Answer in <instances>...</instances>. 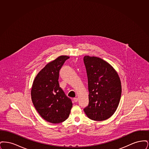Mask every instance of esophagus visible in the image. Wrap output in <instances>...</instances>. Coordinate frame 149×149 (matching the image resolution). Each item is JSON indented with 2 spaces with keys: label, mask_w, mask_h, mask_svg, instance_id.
Listing matches in <instances>:
<instances>
[{
  "label": "esophagus",
  "mask_w": 149,
  "mask_h": 149,
  "mask_svg": "<svg viewBox=\"0 0 149 149\" xmlns=\"http://www.w3.org/2000/svg\"><path fill=\"white\" fill-rule=\"evenodd\" d=\"M73 100H74V101L75 102H77L78 100V98H74Z\"/></svg>",
  "instance_id": "34e87169"
}]
</instances>
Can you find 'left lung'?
Instances as JSON below:
<instances>
[{
  "instance_id": "1",
  "label": "left lung",
  "mask_w": 149,
  "mask_h": 149,
  "mask_svg": "<svg viewBox=\"0 0 149 149\" xmlns=\"http://www.w3.org/2000/svg\"><path fill=\"white\" fill-rule=\"evenodd\" d=\"M88 78L89 104L84 108L87 116L97 121L111 117L118 106L122 89L113 68L97 57L83 58Z\"/></svg>"
}]
</instances>
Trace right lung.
Returning <instances> with one entry per match:
<instances>
[{"label":"right lung","mask_w":149,"mask_h":149,"mask_svg":"<svg viewBox=\"0 0 149 149\" xmlns=\"http://www.w3.org/2000/svg\"><path fill=\"white\" fill-rule=\"evenodd\" d=\"M70 57L60 56L47 64L33 81L31 98L36 109L44 120L52 123L66 120L70 113L72 101L58 84L59 72Z\"/></svg>","instance_id":"right-lung-1"}]
</instances>
